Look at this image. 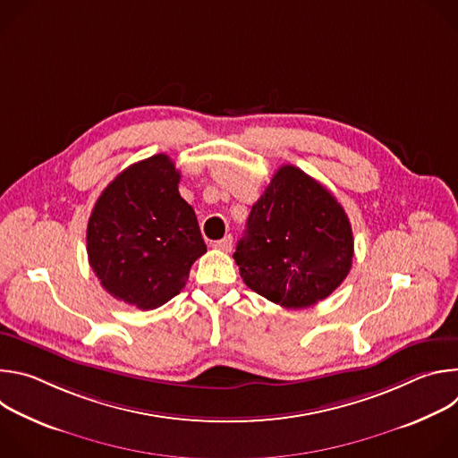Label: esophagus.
<instances>
[{
  "mask_svg": "<svg viewBox=\"0 0 458 458\" xmlns=\"http://www.w3.org/2000/svg\"><path fill=\"white\" fill-rule=\"evenodd\" d=\"M212 246H214L216 250H221V251H230V250H232V235H226V237L216 241Z\"/></svg>",
  "mask_w": 458,
  "mask_h": 458,
  "instance_id": "1",
  "label": "esophagus"
}]
</instances>
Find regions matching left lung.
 Returning <instances> with one entry per match:
<instances>
[{
  "instance_id": "8db88e82",
  "label": "left lung",
  "mask_w": 458,
  "mask_h": 458,
  "mask_svg": "<svg viewBox=\"0 0 458 458\" xmlns=\"http://www.w3.org/2000/svg\"><path fill=\"white\" fill-rule=\"evenodd\" d=\"M233 259L255 293L283 308H310L346 279L352 225L318 181L284 165L251 207Z\"/></svg>"
}]
</instances>
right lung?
<instances>
[{"label":"right lung","mask_w":458,"mask_h":458,"mask_svg":"<svg viewBox=\"0 0 458 458\" xmlns=\"http://www.w3.org/2000/svg\"><path fill=\"white\" fill-rule=\"evenodd\" d=\"M181 174L166 154L123 170L99 195L87 228L89 263L101 286L140 310H154L186 284L207 251Z\"/></svg>","instance_id":"1"}]
</instances>
